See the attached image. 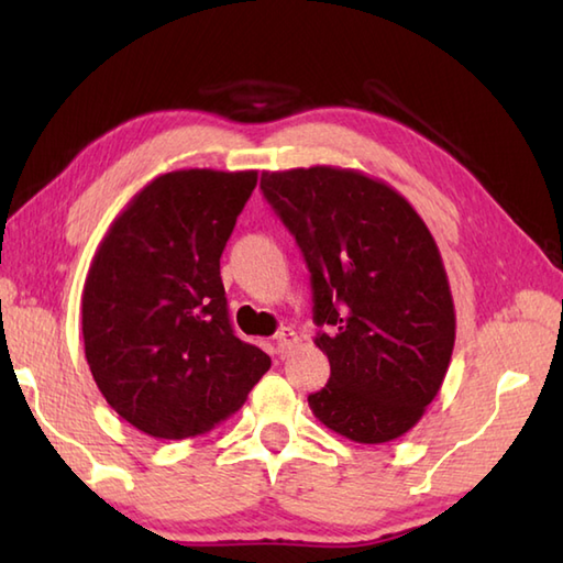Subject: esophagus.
Segmentation results:
<instances>
[{
	"label": "esophagus",
	"mask_w": 563,
	"mask_h": 563,
	"mask_svg": "<svg viewBox=\"0 0 563 563\" xmlns=\"http://www.w3.org/2000/svg\"><path fill=\"white\" fill-rule=\"evenodd\" d=\"M300 343V333H297L295 329H290V327H285V329H280L278 331V336H275V345H278V353H280V357L283 355H288L295 345Z\"/></svg>",
	"instance_id": "34e87169"
}]
</instances>
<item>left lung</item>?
I'll return each instance as SVG.
<instances>
[{"instance_id": "8db88e82", "label": "left lung", "mask_w": 563, "mask_h": 563, "mask_svg": "<svg viewBox=\"0 0 563 563\" xmlns=\"http://www.w3.org/2000/svg\"><path fill=\"white\" fill-rule=\"evenodd\" d=\"M261 190L312 273L314 345L331 377L309 409L365 445L397 440L438 397L454 349L440 249L399 190L357 169L263 172Z\"/></svg>"}]
</instances>
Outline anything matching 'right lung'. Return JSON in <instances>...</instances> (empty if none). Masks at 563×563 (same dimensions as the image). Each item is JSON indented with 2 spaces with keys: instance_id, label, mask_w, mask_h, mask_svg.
Returning <instances> with one entry per match:
<instances>
[{
  "instance_id": "add662e5",
  "label": "right lung",
  "mask_w": 563,
  "mask_h": 563,
  "mask_svg": "<svg viewBox=\"0 0 563 563\" xmlns=\"http://www.w3.org/2000/svg\"><path fill=\"white\" fill-rule=\"evenodd\" d=\"M258 172L178 169L111 222L81 292L84 355L103 399L142 433L184 440L230 418L271 357L227 317L220 256Z\"/></svg>"
}]
</instances>
